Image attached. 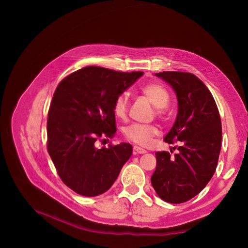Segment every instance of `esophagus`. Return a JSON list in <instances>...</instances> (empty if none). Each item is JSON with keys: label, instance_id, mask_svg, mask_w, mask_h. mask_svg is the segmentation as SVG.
Listing matches in <instances>:
<instances>
[{"label": "esophagus", "instance_id": "obj_1", "mask_svg": "<svg viewBox=\"0 0 248 248\" xmlns=\"http://www.w3.org/2000/svg\"><path fill=\"white\" fill-rule=\"evenodd\" d=\"M133 149H134V153L135 154H145L146 153L145 149H141V148H140L138 146H134Z\"/></svg>", "mask_w": 248, "mask_h": 248}]
</instances>
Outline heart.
Returning <instances> with one entry per match:
<instances>
[{
	"label": "heart",
	"instance_id": "b5f03b06",
	"mask_svg": "<svg viewBox=\"0 0 248 248\" xmlns=\"http://www.w3.org/2000/svg\"><path fill=\"white\" fill-rule=\"evenodd\" d=\"M144 94L155 107V115L163 117L165 115L166 108L170 103V94L167 88L157 82L146 84L140 88ZM113 114L120 120H125L128 111V97L125 93L117 94L112 104ZM125 138L138 145L147 146L152 141L153 138L159 133L158 127L154 124H132L124 128Z\"/></svg>",
	"mask_w": 248,
	"mask_h": 248
}]
</instances>
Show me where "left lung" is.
Masks as SVG:
<instances>
[{
  "label": "left lung",
  "instance_id": "obj_1",
  "mask_svg": "<svg viewBox=\"0 0 248 248\" xmlns=\"http://www.w3.org/2000/svg\"><path fill=\"white\" fill-rule=\"evenodd\" d=\"M177 93L176 122L164 140L176 144L172 155L157 152V168L151 178L159 197L169 203H184L199 194L216 171L222 127L215 99L202 80L189 72L155 73Z\"/></svg>",
  "mask_w": 248,
  "mask_h": 248
}]
</instances>
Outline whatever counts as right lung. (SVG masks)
<instances>
[{"instance_id":"add662e5","label":"right lung","mask_w":248,"mask_h":248,"mask_svg":"<svg viewBox=\"0 0 248 248\" xmlns=\"http://www.w3.org/2000/svg\"><path fill=\"white\" fill-rule=\"evenodd\" d=\"M142 74L87 66L58 84L48 110L47 151L63 183L77 194L108 191L132 155L127 142L108 149L94 144L115 136L113 100Z\"/></svg>"}]
</instances>
